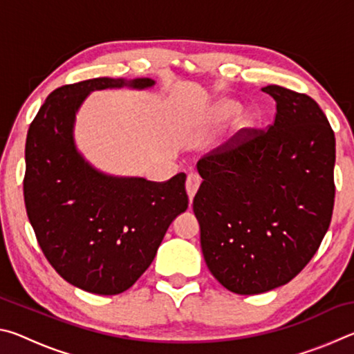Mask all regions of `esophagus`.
<instances>
[{"instance_id": "1", "label": "esophagus", "mask_w": 354, "mask_h": 354, "mask_svg": "<svg viewBox=\"0 0 354 354\" xmlns=\"http://www.w3.org/2000/svg\"><path fill=\"white\" fill-rule=\"evenodd\" d=\"M201 184V178L198 175H195V173H190L187 176V181H185V190H187V195L190 201L194 200V196L196 194V190H198Z\"/></svg>"}]
</instances>
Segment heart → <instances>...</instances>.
I'll list each match as a JSON object with an SVG mask.
<instances>
[{"mask_svg":"<svg viewBox=\"0 0 354 354\" xmlns=\"http://www.w3.org/2000/svg\"><path fill=\"white\" fill-rule=\"evenodd\" d=\"M237 112V106L236 104H232V103H225L223 106H221V115H225V117H231V115H234V113ZM250 122L247 118H243L242 120V124L245 127V124H248Z\"/></svg>","mask_w":354,"mask_h":354,"instance_id":"b5f03b06","label":"heart"}]
</instances>
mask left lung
I'll list each match as a JSON object with an SVG mask.
<instances>
[{
    "instance_id": "obj_1",
    "label": "left lung",
    "mask_w": 354,
    "mask_h": 354,
    "mask_svg": "<svg viewBox=\"0 0 354 354\" xmlns=\"http://www.w3.org/2000/svg\"><path fill=\"white\" fill-rule=\"evenodd\" d=\"M267 129L243 128L198 160L194 198L201 250L218 283L239 295L284 286L308 266L334 207V131L320 106L279 86Z\"/></svg>"
}]
</instances>
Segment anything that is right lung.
Returning <instances> with one entry per match:
<instances>
[{"mask_svg": "<svg viewBox=\"0 0 354 354\" xmlns=\"http://www.w3.org/2000/svg\"><path fill=\"white\" fill-rule=\"evenodd\" d=\"M153 84L148 77L65 84L48 95L28 131L23 194L35 237L67 283L98 295H117L142 277L189 196L184 173L153 183L93 170L75 148V113L92 91Z\"/></svg>", "mask_w": 354, "mask_h": 354, "instance_id": "1", "label": "right lung"}]
</instances>
